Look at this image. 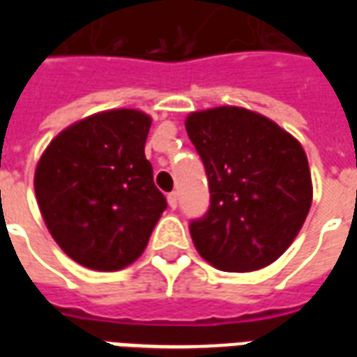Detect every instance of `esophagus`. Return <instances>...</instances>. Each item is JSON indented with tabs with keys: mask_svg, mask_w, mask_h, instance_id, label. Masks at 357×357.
<instances>
[{
	"mask_svg": "<svg viewBox=\"0 0 357 357\" xmlns=\"http://www.w3.org/2000/svg\"><path fill=\"white\" fill-rule=\"evenodd\" d=\"M168 204H170V208H176L178 206V195L168 193Z\"/></svg>",
	"mask_w": 357,
	"mask_h": 357,
	"instance_id": "esophagus-1",
	"label": "esophagus"
}]
</instances>
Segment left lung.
<instances>
[{
    "instance_id": "8db88e82",
    "label": "left lung",
    "mask_w": 357,
    "mask_h": 357,
    "mask_svg": "<svg viewBox=\"0 0 357 357\" xmlns=\"http://www.w3.org/2000/svg\"><path fill=\"white\" fill-rule=\"evenodd\" d=\"M185 130L210 187L208 212L189 225L199 255L224 271L275 262L312 206L302 145L273 120L241 107L191 112Z\"/></svg>"
}]
</instances>
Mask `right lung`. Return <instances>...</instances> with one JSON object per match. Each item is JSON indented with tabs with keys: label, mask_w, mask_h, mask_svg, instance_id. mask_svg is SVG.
Returning <instances> with one entry per match:
<instances>
[{
	"label": "right lung",
	"mask_w": 357,
	"mask_h": 357,
	"mask_svg": "<svg viewBox=\"0 0 357 357\" xmlns=\"http://www.w3.org/2000/svg\"><path fill=\"white\" fill-rule=\"evenodd\" d=\"M151 116L97 112L68 126L36 166L38 206L63 252L97 271L135 262L166 210L145 158Z\"/></svg>",
	"instance_id": "right-lung-1"
}]
</instances>
